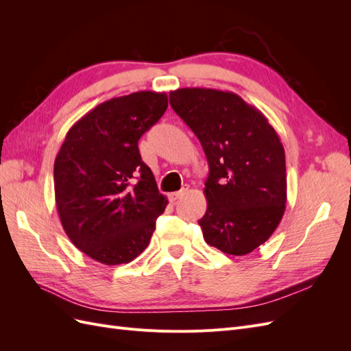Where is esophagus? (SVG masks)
<instances>
[{"mask_svg": "<svg viewBox=\"0 0 351 351\" xmlns=\"http://www.w3.org/2000/svg\"><path fill=\"white\" fill-rule=\"evenodd\" d=\"M187 190H189V187H183L182 190H178V192L169 193V200H171V202H176L177 199H180L182 196H184V195L187 193Z\"/></svg>", "mask_w": 351, "mask_h": 351, "instance_id": "esophagus-1", "label": "esophagus"}]
</instances>
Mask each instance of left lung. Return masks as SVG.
Here are the masks:
<instances>
[{
	"mask_svg": "<svg viewBox=\"0 0 351 351\" xmlns=\"http://www.w3.org/2000/svg\"><path fill=\"white\" fill-rule=\"evenodd\" d=\"M169 104L204 147L209 176L204 239L234 256L267 241L285 210V152L277 132L239 95L206 88L169 92Z\"/></svg>",
	"mask_w": 351,
	"mask_h": 351,
	"instance_id": "8db88e82",
	"label": "left lung"
}]
</instances>
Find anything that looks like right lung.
<instances>
[{"instance_id": "add662e5", "label": "right lung", "mask_w": 351, "mask_h": 351, "mask_svg": "<svg viewBox=\"0 0 351 351\" xmlns=\"http://www.w3.org/2000/svg\"><path fill=\"white\" fill-rule=\"evenodd\" d=\"M168 107L165 92L112 98L71 125L54 162L56 205L71 243L104 265L147 247L168 200L139 154L141 136Z\"/></svg>"}]
</instances>
